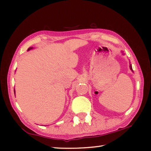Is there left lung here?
<instances>
[{
  "mask_svg": "<svg viewBox=\"0 0 151 151\" xmlns=\"http://www.w3.org/2000/svg\"><path fill=\"white\" fill-rule=\"evenodd\" d=\"M130 68H131V70H132V66H131V65H130Z\"/></svg>",
  "mask_w": 151,
  "mask_h": 151,
  "instance_id": "obj_1",
  "label": "left lung"
}]
</instances>
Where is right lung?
<instances>
[{
  "mask_svg": "<svg viewBox=\"0 0 151 151\" xmlns=\"http://www.w3.org/2000/svg\"><path fill=\"white\" fill-rule=\"evenodd\" d=\"M31 48H29V49H28V50H29L30 49H31Z\"/></svg>",
  "mask_w": 151,
  "mask_h": 151,
  "instance_id": "add662e5",
  "label": "right lung"
}]
</instances>
